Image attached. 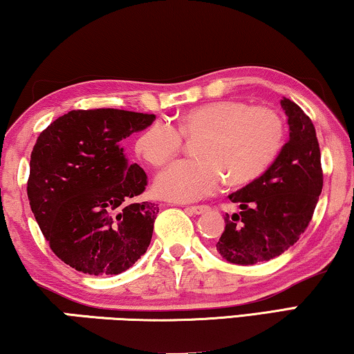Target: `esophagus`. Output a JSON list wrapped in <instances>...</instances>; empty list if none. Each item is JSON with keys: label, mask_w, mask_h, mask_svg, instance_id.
Here are the masks:
<instances>
[{"label": "esophagus", "mask_w": 354, "mask_h": 354, "mask_svg": "<svg viewBox=\"0 0 354 354\" xmlns=\"http://www.w3.org/2000/svg\"><path fill=\"white\" fill-rule=\"evenodd\" d=\"M187 212H191L192 215H202V213L208 212L207 205H194V207H187Z\"/></svg>", "instance_id": "1"}]
</instances>
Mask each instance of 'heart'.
Returning a JSON list of instances; mask_svg holds the SVG:
<instances>
[{"instance_id":"obj_1","label":"heart","mask_w":354,"mask_h":354,"mask_svg":"<svg viewBox=\"0 0 354 354\" xmlns=\"http://www.w3.org/2000/svg\"><path fill=\"white\" fill-rule=\"evenodd\" d=\"M175 125L157 122L136 141V153L152 167L176 157L183 136L201 139L196 160H179L158 173L157 196L173 202H194L215 192L227 176L231 184H245L268 170L283 142V122L268 107L243 101H218L196 107Z\"/></svg>"}]
</instances>
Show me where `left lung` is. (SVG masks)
<instances>
[{
  "instance_id": "left-lung-1",
  "label": "left lung",
  "mask_w": 354,
  "mask_h": 354,
  "mask_svg": "<svg viewBox=\"0 0 354 354\" xmlns=\"http://www.w3.org/2000/svg\"><path fill=\"white\" fill-rule=\"evenodd\" d=\"M281 107L287 115L288 141L268 170L227 196L241 212L225 215L216 250L234 265H255L282 255L305 232L321 196L315 125L290 99L283 97Z\"/></svg>"
}]
</instances>
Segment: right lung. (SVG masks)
I'll list each match as a JSON object with an SVG mask.
<instances>
[{"label":"right lung","instance_id":"add662e5","mask_svg":"<svg viewBox=\"0 0 354 354\" xmlns=\"http://www.w3.org/2000/svg\"><path fill=\"white\" fill-rule=\"evenodd\" d=\"M156 115L72 111L39 134L30 156V207L51 250L84 274H120L146 253L158 207L131 203L147 186L122 141Z\"/></svg>","mask_w":354,"mask_h":354}]
</instances>
